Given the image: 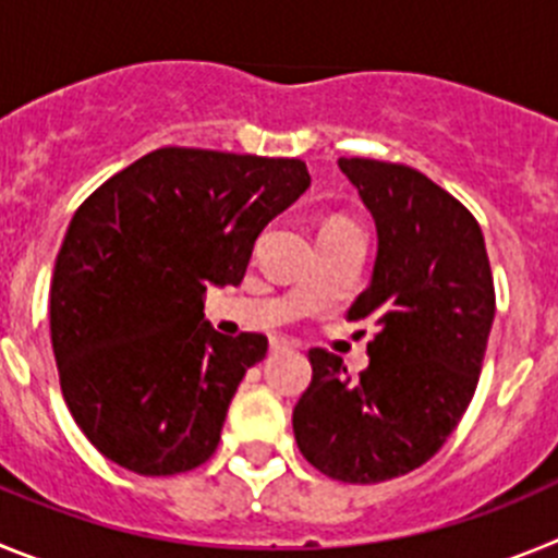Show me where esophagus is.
Returning a JSON list of instances; mask_svg holds the SVG:
<instances>
[{
  "label": "esophagus",
  "mask_w": 558,
  "mask_h": 558,
  "mask_svg": "<svg viewBox=\"0 0 558 558\" xmlns=\"http://www.w3.org/2000/svg\"><path fill=\"white\" fill-rule=\"evenodd\" d=\"M295 343L290 338H270V352H288Z\"/></svg>",
  "instance_id": "obj_1"
}]
</instances>
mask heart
<instances>
[{"instance_id": "b5f03b06", "label": "heart", "mask_w": 558, "mask_h": 558, "mask_svg": "<svg viewBox=\"0 0 558 558\" xmlns=\"http://www.w3.org/2000/svg\"><path fill=\"white\" fill-rule=\"evenodd\" d=\"M332 223H340V220H332Z\"/></svg>"}]
</instances>
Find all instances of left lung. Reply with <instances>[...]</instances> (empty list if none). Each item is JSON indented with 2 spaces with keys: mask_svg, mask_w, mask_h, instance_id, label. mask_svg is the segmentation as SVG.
<instances>
[{
  "mask_svg": "<svg viewBox=\"0 0 558 558\" xmlns=\"http://www.w3.org/2000/svg\"><path fill=\"white\" fill-rule=\"evenodd\" d=\"M377 229L372 282L349 322L374 318L357 379L310 349L313 383L293 408L295 445L343 483H379L430 461L470 408L495 322L483 231L450 192L405 165L338 159Z\"/></svg>",
  "mask_w": 558,
  "mask_h": 558,
  "instance_id": "left-lung-1",
  "label": "left lung"
}]
</instances>
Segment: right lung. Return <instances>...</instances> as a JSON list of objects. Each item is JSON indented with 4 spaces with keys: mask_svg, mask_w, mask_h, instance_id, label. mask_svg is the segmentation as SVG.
I'll return each instance as SVG.
<instances>
[{
    "mask_svg": "<svg viewBox=\"0 0 558 558\" xmlns=\"http://www.w3.org/2000/svg\"><path fill=\"white\" fill-rule=\"evenodd\" d=\"M310 186L299 159L161 147L83 201L49 284V335L77 427L136 475L218 450L240 379L268 338L220 335L209 284H240L256 236Z\"/></svg>",
    "mask_w": 558,
    "mask_h": 558,
    "instance_id": "obj_1",
    "label": "right lung"
}]
</instances>
